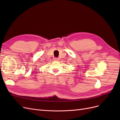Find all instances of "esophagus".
I'll list each match as a JSON object with an SVG mask.
<instances>
[{"mask_svg":"<svg viewBox=\"0 0 120 120\" xmlns=\"http://www.w3.org/2000/svg\"><path fill=\"white\" fill-rule=\"evenodd\" d=\"M54 60H59V59H58V58L55 57V58H54Z\"/></svg>","mask_w":120,"mask_h":120,"instance_id":"34e87169","label":"esophagus"}]
</instances>
